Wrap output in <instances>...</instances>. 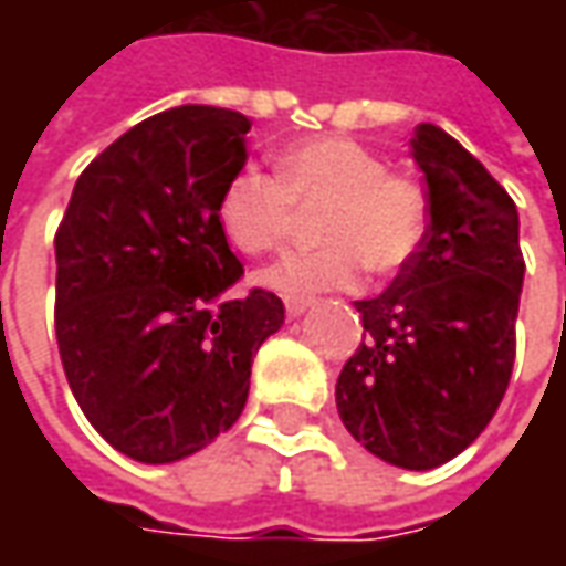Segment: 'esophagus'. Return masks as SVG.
<instances>
[{
  "label": "esophagus",
  "mask_w": 566,
  "mask_h": 566,
  "mask_svg": "<svg viewBox=\"0 0 566 566\" xmlns=\"http://www.w3.org/2000/svg\"><path fill=\"white\" fill-rule=\"evenodd\" d=\"M315 305V298H305V295H290L286 298V315L290 317H302L308 308Z\"/></svg>",
  "instance_id": "1"
}]
</instances>
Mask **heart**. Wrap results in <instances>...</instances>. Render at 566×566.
<instances>
[{"instance_id":"b5f03b06","label":"heart","mask_w":566,"mask_h":566,"mask_svg":"<svg viewBox=\"0 0 566 566\" xmlns=\"http://www.w3.org/2000/svg\"><path fill=\"white\" fill-rule=\"evenodd\" d=\"M276 179L258 169L232 172L217 198V223L232 249L268 254L298 227V210L315 217L321 249L283 254L258 273L280 295L346 290L361 264L375 276L402 271L422 245L428 207L422 188L387 172L384 157L346 135H321L276 154Z\"/></svg>"}]
</instances>
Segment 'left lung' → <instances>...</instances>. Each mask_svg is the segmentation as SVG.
Here are the masks:
<instances>
[{
	"mask_svg": "<svg viewBox=\"0 0 566 566\" xmlns=\"http://www.w3.org/2000/svg\"><path fill=\"white\" fill-rule=\"evenodd\" d=\"M409 147L428 182V229L394 283L356 302L365 334L339 371L337 412L384 463L434 469L504 400L526 264L516 205L489 169L431 122Z\"/></svg>",
	"mask_w": 566,
	"mask_h": 566,
	"instance_id": "8db88e82",
	"label": "left lung"
}]
</instances>
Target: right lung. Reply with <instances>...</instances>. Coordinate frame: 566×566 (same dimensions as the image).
Listing matches in <instances>:
<instances>
[{
  "label": "right lung",
  "instance_id": "1",
  "mask_svg": "<svg viewBox=\"0 0 566 566\" xmlns=\"http://www.w3.org/2000/svg\"><path fill=\"white\" fill-rule=\"evenodd\" d=\"M249 128L195 103L138 122L77 176L55 232L65 378L87 422L138 463L186 460L229 431L254 353L283 324L268 290L232 295L245 271L217 223Z\"/></svg>",
  "mask_w": 566,
  "mask_h": 566
}]
</instances>
